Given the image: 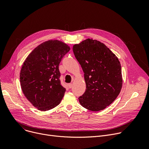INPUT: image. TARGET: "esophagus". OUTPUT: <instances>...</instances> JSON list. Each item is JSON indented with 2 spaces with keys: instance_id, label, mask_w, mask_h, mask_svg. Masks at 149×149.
Here are the masks:
<instances>
[{
  "instance_id": "34e87169",
  "label": "esophagus",
  "mask_w": 149,
  "mask_h": 149,
  "mask_svg": "<svg viewBox=\"0 0 149 149\" xmlns=\"http://www.w3.org/2000/svg\"><path fill=\"white\" fill-rule=\"evenodd\" d=\"M68 86H69V88L70 89V88H72L73 84H68Z\"/></svg>"
}]
</instances>
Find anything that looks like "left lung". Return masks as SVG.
I'll use <instances>...</instances> for the list:
<instances>
[{
  "mask_svg": "<svg viewBox=\"0 0 149 149\" xmlns=\"http://www.w3.org/2000/svg\"><path fill=\"white\" fill-rule=\"evenodd\" d=\"M73 50L86 83V91L79 97L80 105L92 111L105 109L117 97L123 86L118 57L104 43L92 38L74 44Z\"/></svg>",
  "mask_w": 149,
  "mask_h": 149,
  "instance_id": "1",
  "label": "left lung"
}]
</instances>
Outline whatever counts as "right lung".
I'll return each instance as SVG.
<instances>
[{
  "mask_svg": "<svg viewBox=\"0 0 149 149\" xmlns=\"http://www.w3.org/2000/svg\"><path fill=\"white\" fill-rule=\"evenodd\" d=\"M70 47L57 40L45 41L28 56L20 71L22 91L37 109L45 111L57 107L65 89L60 84L59 64Z\"/></svg>",
  "mask_w": 149,
  "mask_h": 149,
  "instance_id": "add662e5",
  "label": "right lung"
}]
</instances>
